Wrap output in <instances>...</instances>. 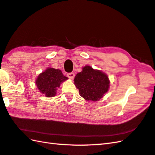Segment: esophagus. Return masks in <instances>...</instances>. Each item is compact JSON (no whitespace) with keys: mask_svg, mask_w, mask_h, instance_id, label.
I'll use <instances>...</instances> for the list:
<instances>
[{"mask_svg":"<svg viewBox=\"0 0 155 155\" xmlns=\"http://www.w3.org/2000/svg\"><path fill=\"white\" fill-rule=\"evenodd\" d=\"M67 77L69 78H71V79H73L74 77V74L73 73V72H69V73L67 74Z\"/></svg>","mask_w":155,"mask_h":155,"instance_id":"esophagus-1","label":"esophagus"}]
</instances>
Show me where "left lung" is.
Wrapping results in <instances>:
<instances>
[{"label":"left lung","mask_w":155,"mask_h":155,"mask_svg":"<svg viewBox=\"0 0 155 155\" xmlns=\"http://www.w3.org/2000/svg\"><path fill=\"white\" fill-rule=\"evenodd\" d=\"M74 83L84 99L95 101L103 97L110 87L108 77L104 72L86 66L75 76Z\"/></svg>","instance_id":"left-lung-1"}]
</instances>
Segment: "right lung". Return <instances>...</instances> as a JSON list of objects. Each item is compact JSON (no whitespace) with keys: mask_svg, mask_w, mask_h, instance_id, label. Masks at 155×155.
I'll list each match as a JSON object with an SVG mask.
<instances>
[{"mask_svg":"<svg viewBox=\"0 0 155 155\" xmlns=\"http://www.w3.org/2000/svg\"><path fill=\"white\" fill-rule=\"evenodd\" d=\"M66 79L68 78L63 75L61 71L49 68L38 76L36 84L41 93L48 97H51L56 95L57 88Z\"/></svg>","mask_w":155,"mask_h":155,"instance_id":"obj_1","label":"right lung"}]
</instances>
